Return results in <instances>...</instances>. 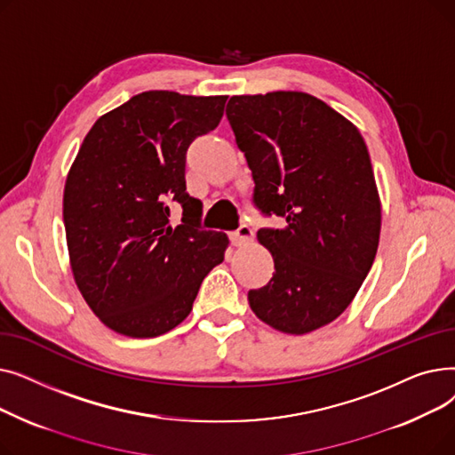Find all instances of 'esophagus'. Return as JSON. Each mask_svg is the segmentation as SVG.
<instances>
[{"instance_id":"1","label":"esophagus","mask_w":455,"mask_h":455,"mask_svg":"<svg viewBox=\"0 0 455 455\" xmlns=\"http://www.w3.org/2000/svg\"><path fill=\"white\" fill-rule=\"evenodd\" d=\"M252 237H254V230H252V227L247 225V223H242L240 227H237V230L230 232V242H232L235 247H242V245L252 242Z\"/></svg>"}]
</instances>
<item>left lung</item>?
<instances>
[{"label": "left lung", "mask_w": 455, "mask_h": 455, "mask_svg": "<svg viewBox=\"0 0 455 455\" xmlns=\"http://www.w3.org/2000/svg\"><path fill=\"white\" fill-rule=\"evenodd\" d=\"M227 117L252 172L254 208L285 221L258 230L275 275L249 304L280 331L317 330L345 312L376 256L381 210L365 141L304 92L234 95Z\"/></svg>", "instance_id": "1"}]
</instances>
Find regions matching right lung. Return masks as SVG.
<instances>
[{"mask_svg":"<svg viewBox=\"0 0 455 455\" xmlns=\"http://www.w3.org/2000/svg\"><path fill=\"white\" fill-rule=\"evenodd\" d=\"M227 95L151 90L101 116L64 188L66 242L77 288L108 328L156 338L191 312L204 276L223 261V232L201 227L186 191V153L220 125ZM183 208L169 225V204Z\"/></svg>","mask_w":455,"mask_h":455,"instance_id":"right-lung-1","label":"right lung"}]
</instances>
